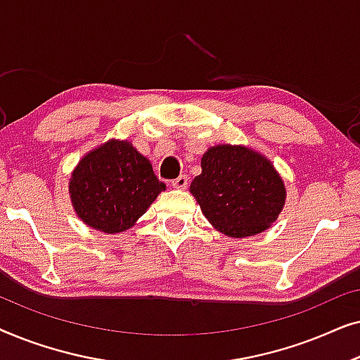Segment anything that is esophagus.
<instances>
[{
  "mask_svg": "<svg viewBox=\"0 0 360 360\" xmlns=\"http://www.w3.org/2000/svg\"><path fill=\"white\" fill-rule=\"evenodd\" d=\"M170 185L174 186V188H176V190H185L186 186H188V176H186V175L176 176L175 180L170 181Z\"/></svg>",
  "mask_w": 360,
  "mask_h": 360,
  "instance_id": "obj_1",
  "label": "esophagus"
}]
</instances>
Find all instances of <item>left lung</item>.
<instances>
[{"label": "left lung", "instance_id": "obj_1", "mask_svg": "<svg viewBox=\"0 0 360 360\" xmlns=\"http://www.w3.org/2000/svg\"><path fill=\"white\" fill-rule=\"evenodd\" d=\"M190 193L211 226L229 238H249L269 229L287 200L283 179L267 157L231 144L205 152Z\"/></svg>", "mask_w": 360, "mask_h": 360}]
</instances>
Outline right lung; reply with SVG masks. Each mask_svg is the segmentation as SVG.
Segmentation results:
<instances>
[{
  "label": "right lung",
  "instance_id": "right-lung-1",
  "mask_svg": "<svg viewBox=\"0 0 360 360\" xmlns=\"http://www.w3.org/2000/svg\"><path fill=\"white\" fill-rule=\"evenodd\" d=\"M164 190L150 160L129 141L120 139L103 142L83 155L68 180L78 218L108 234L131 229Z\"/></svg>",
  "mask_w": 360,
  "mask_h": 360
}]
</instances>
